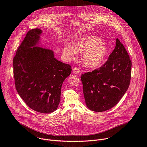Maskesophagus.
<instances>
[{
  "mask_svg": "<svg viewBox=\"0 0 147 147\" xmlns=\"http://www.w3.org/2000/svg\"><path fill=\"white\" fill-rule=\"evenodd\" d=\"M80 72V70L77 67H74L73 69V73L76 74H78Z\"/></svg>",
  "mask_w": 147,
  "mask_h": 147,
  "instance_id": "34e87169",
  "label": "esophagus"
}]
</instances>
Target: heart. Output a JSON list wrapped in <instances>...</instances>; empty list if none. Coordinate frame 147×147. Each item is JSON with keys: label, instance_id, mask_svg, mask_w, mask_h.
Instances as JSON below:
<instances>
[{"label": "heart", "instance_id": "obj_1", "mask_svg": "<svg viewBox=\"0 0 147 147\" xmlns=\"http://www.w3.org/2000/svg\"><path fill=\"white\" fill-rule=\"evenodd\" d=\"M82 61L90 69H95L106 60L108 50L106 44L100 38L95 36H86L77 40L74 46L66 45L63 53L68 59L76 56L77 53H83Z\"/></svg>", "mask_w": 147, "mask_h": 147}]
</instances>
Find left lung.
Instances as JSON below:
<instances>
[{"label": "left lung", "instance_id": "1", "mask_svg": "<svg viewBox=\"0 0 147 147\" xmlns=\"http://www.w3.org/2000/svg\"><path fill=\"white\" fill-rule=\"evenodd\" d=\"M131 69L128 53L117 38L115 48L105 63L81 76L88 108L100 112L115 107L129 87Z\"/></svg>", "mask_w": 147, "mask_h": 147}]
</instances>
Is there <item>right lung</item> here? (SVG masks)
I'll use <instances>...</instances> for the list:
<instances>
[{"instance_id": "1", "label": "right lung", "mask_w": 147, "mask_h": 147, "mask_svg": "<svg viewBox=\"0 0 147 147\" xmlns=\"http://www.w3.org/2000/svg\"><path fill=\"white\" fill-rule=\"evenodd\" d=\"M40 29L30 30L13 59L16 90L32 110L49 113L57 109L63 82L71 67L58 60L53 51L37 47Z\"/></svg>"}]
</instances>
